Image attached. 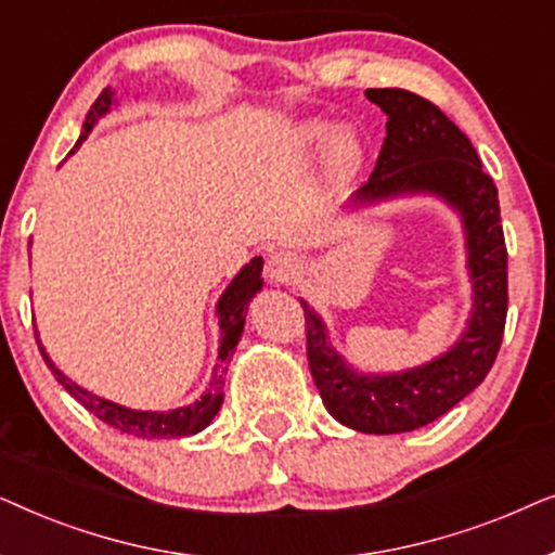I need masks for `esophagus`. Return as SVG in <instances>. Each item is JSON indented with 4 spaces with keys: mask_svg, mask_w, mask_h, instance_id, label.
I'll return each instance as SVG.
<instances>
[{
    "mask_svg": "<svg viewBox=\"0 0 555 555\" xmlns=\"http://www.w3.org/2000/svg\"><path fill=\"white\" fill-rule=\"evenodd\" d=\"M300 275V260H298V255L295 253H275V255H270V260H268V278L272 280V283H280V285H287V283H293L295 278Z\"/></svg>",
    "mask_w": 555,
    "mask_h": 555,
    "instance_id": "obj_1",
    "label": "esophagus"
}]
</instances>
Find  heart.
Returning a JSON list of instances; mask_svg holds the SVG:
<instances>
[{"mask_svg": "<svg viewBox=\"0 0 555 555\" xmlns=\"http://www.w3.org/2000/svg\"><path fill=\"white\" fill-rule=\"evenodd\" d=\"M331 135V126L321 124V120H310V124L300 126L298 133H295V141L298 146H318ZM363 162V146L361 141L356 139L353 133H338L333 139L331 146V171L336 173L338 179L351 177V173L359 171V166Z\"/></svg>", "mask_w": 555, "mask_h": 555, "instance_id": "b5f03b06", "label": "heart"}]
</instances>
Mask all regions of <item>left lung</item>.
Wrapping results in <instances>:
<instances>
[{"mask_svg":"<svg viewBox=\"0 0 555 555\" xmlns=\"http://www.w3.org/2000/svg\"><path fill=\"white\" fill-rule=\"evenodd\" d=\"M366 98L386 120V139L371 179L356 202L401 192H435L460 209L467 230L475 310L465 336L442 359L391 376H359L325 340L308 302L306 353L328 412L369 435L420 429L482 384L503 344L507 315V247L500 224L498 189L465 133L427 98L404 88H371Z\"/></svg>","mask_w":555,"mask_h":555,"instance_id":"left-lung-1","label":"left lung"}]
</instances>
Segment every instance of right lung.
Instances as JSON below:
<instances>
[{
    "label": "right lung",
    "mask_w": 555,
    "mask_h": 555,
    "mask_svg": "<svg viewBox=\"0 0 555 555\" xmlns=\"http://www.w3.org/2000/svg\"><path fill=\"white\" fill-rule=\"evenodd\" d=\"M108 105H111V88H105L103 93L95 98V103L90 105L86 124H82V133H80L78 143H75V149H78L80 143L88 139L90 128L95 126L98 116H103V113L108 111ZM260 272H262V257H255L253 262L245 264V270H240V275L232 280V285L227 287L222 298H219L217 313H219V328H222V346H219V363L215 366V376H211L209 389L199 401H194V404H189V406L173 409V412H135V409H126V406L113 404V401L93 397V393L80 389L78 384H73L70 378L60 374V371L55 369V363H52L48 359V353H44L40 340H37V346H40L42 359H44V363H48V369L52 371V376L57 378V384L63 386L70 397L78 399L90 414H95L98 420L108 424V427L126 431V435H131V437H143V439H164V437L169 439V437L196 435V431H202L211 420H215L219 406H222L227 363H230L234 346H237L242 328H245L249 298H253V295L260 291V285H262Z\"/></svg>",
    "instance_id": "1"
}]
</instances>
